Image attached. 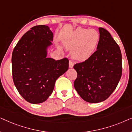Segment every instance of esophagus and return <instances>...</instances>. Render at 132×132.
Listing matches in <instances>:
<instances>
[{
	"mask_svg": "<svg viewBox=\"0 0 132 132\" xmlns=\"http://www.w3.org/2000/svg\"><path fill=\"white\" fill-rule=\"evenodd\" d=\"M73 65H74V63H73V61L70 60V61H69V67L72 68L73 67Z\"/></svg>",
	"mask_w": 132,
	"mask_h": 132,
	"instance_id": "obj_1",
	"label": "esophagus"
}]
</instances>
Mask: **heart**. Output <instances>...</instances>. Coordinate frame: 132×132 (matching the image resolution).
<instances>
[{
	"instance_id": "b5f03b06",
	"label": "heart",
	"mask_w": 132,
	"mask_h": 132,
	"mask_svg": "<svg viewBox=\"0 0 132 132\" xmlns=\"http://www.w3.org/2000/svg\"><path fill=\"white\" fill-rule=\"evenodd\" d=\"M100 35L94 29L79 28L64 41L65 47L72 50V57L76 60L88 59L95 52Z\"/></svg>"
}]
</instances>
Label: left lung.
<instances>
[{
  "label": "left lung",
  "mask_w": 132,
  "mask_h": 132,
  "mask_svg": "<svg viewBox=\"0 0 132 132\" xmlns=\"http://www.w3.org/2000/svg\"><path fill=\"white\" fill-rule=\"evenodd\" d=\"M97 50L84 62L76 63L74 86L86 102L96 103L106 100L116 89L122 75L120 47L105 29L99 28Z\"/></svg>",
  "instance_id": "1"
}]
</instances>
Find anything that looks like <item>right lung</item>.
I'll use <instances>...</instances> for the list:
<instances>
[{
  "label": "right lung",
  "mask_w": 132,
  "mask_h": 132,
  "mask_svg": "<svg viewBox=\"0 0 132 132\" xmlns=\"http://www.w3.org/2000/svg\"><path fill=\"white\" fill-rule=\"evenodd\" d=\"M53 34L46 25L32 27L22 36L12 55L14 85L21 96L32 104L41 103L51 95L56 80L68 69L67 57H47Z\"/></svg>",
  "instance_id": "1"
}]
</instances>
